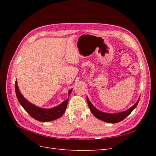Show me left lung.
I'll return each instance as SVG.
<instances>
[{
  "label": "left lung",
  "instance_id": "left-lung-1",
  "mask_svg": "<svg viewBox=\"0 0 156 156\" xmlns=\"http://www.w3.org/2000/svg\"><path fill=\"white\" fill-rule=\"evenodd\" d=\"M87 100L88 105L90 109V111L92 112V113L94 116L96 117L98 119L103 120V122H107V123L113 124V123H117V122H119L122 120H123L124 119H126V118L133 111V109L136 107V105H138L140 98H139L137 101L136 102L135 104L133 106H132L131 108H129V109H127V111H125L123 112H119V113H112H112H106V112H103L99 111L92 104L91 102L90 101L89 99L88 98V97H87Z\"/></svg>",
  "mask_w": 156,
  "mask_h": 156
}]
</instances>
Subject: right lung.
Wrapping results in <instances>:
<instances>
[{
  "label": "right lung",
  "mask_w": 156,
  "mask_h": 156,
  "mask_svg": "<svg viewBox=\"0 0 156 156\" xmlns=\"http://www.w3.org/2000/svg\"><path fill=\"white\" fill-rule=\"evenodd\" d=\"M15 89L16 96L19 102L20 103L21 106L24 108V109L29 113V115H30L33 119H36V120L40 122H49L58 119L64 115V113L65 112L66 110L68 98L67 100L64 101L59 105H57L51 108H43L36 107V105L32 104L31 103L28 101L22 96L20 90H19L17 81H16ZM72 91V89L69 90V96Z\"/></svg>",
  "instance_id": "1"
}]
</instances>
